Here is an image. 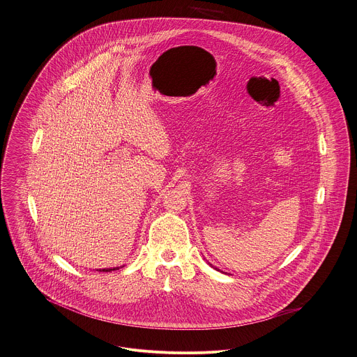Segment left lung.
<instances>
[{
	"label": "left lung",
	"mask_w": 357,
	"mask_h": 357,
	"mask_svg": "<svg viewBox=\"0 0 357 357\" xmlns=\"http://www.w3.org/2000/svg\"><path fill=\"white\" fill-rule=\"evenodd\" d=\"M216 270H218V268H216ZM218 271H219V270H218Z\"/></svg>",
	"instance_id": "obj_1"
}]
</instances>
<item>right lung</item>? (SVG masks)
I'll return each mask as SVG.
<instances>
[{
  "label": "right lung",
  "mask_w": 357,
  "mask_h": 357,
  "mask_svg": "<svg viewBox=\"0 0 357 357\" xmlns=\"http://www.w3.org/2000/svg\"><path fill=\"white\" fill-rule=\"evenodd\" d=\"M114 270H116V268H114ZM102 271H105V273H108V271H112V268H104Z\"/></svg>",
  "instance_id": "1"
}]
</instances>
